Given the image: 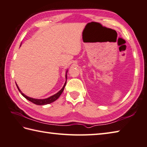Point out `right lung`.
I'll list each match as a JSON object with an SVG mask.
<instances>
[{
	"label": "right lung",
	"instance_id": "1",
	"mask_svg": "<svg viewBox=\"0 0 147 147\" xmlns=\"http://www.w3.org/2000/svg\"><path fill=\"white\" fill-rule=\"evenodd\" d=\"M67 71H66V74H65L66 81H65V82L64 85H63V87H62V89H61V90H60V91H58V92L57 93V94L53 95V96H50V97L47 98H46V99H34V98H30V97H28V96H27L24 94V93L22 92V91H21V90H20L19 87H18L17 84H16V85H17V88H18V90H19V92L21 93V94H22V95L25 98H26V99H27L28 100L30 101L31 102L33 103H34V104H36V105H47V104H49V103H51L53 102V101H55L57 100L58 99V98L60 97V96L61 94H62V92H63V89H64V87H65V85H66V82H67Z\"/></svg>",
	"mask_w": 147,
	"mask_h": 147
}]
</instances>
